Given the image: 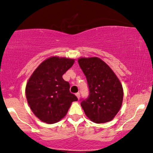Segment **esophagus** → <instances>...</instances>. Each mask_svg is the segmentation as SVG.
<instances>
[{
	"label": "esophagus",
	"instance_id": "1",
	"mask_svg": "<svg viewBox=\"0 0 153 153\" xmlns=\"http://www.w3.org/2000/svg\"><path fill=\"white\" fill-rule=\"evenodd\" d=\"M75 96H77V98H78V99H80V93H76V94H75Z\"/></svg>",
	"mask_w": 153,
	"mask_h": 153
}]
</instances>
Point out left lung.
Segmentation results:
<instances>
[{
	"mask_svg": "<svg viewBox=\"0 0 153 153\" xmlns=\"http://www.w3.org/2000/svg\"><path fill=\"white\" fill-rule=\"evenodd\" d=\"M78 64L89 88L88 99L80 103L85 115L96 124L110 122L122 104L124 92L119 78L99 57H80Z\"/></svg>",
	"mask_w": 153,
	"mask_h": 153,
	"instance_id": "8db88e82",
	"label": "left lung"
}]
</instances>
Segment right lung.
<instances>
[{"label": "right lung", "instance_id": "add662e5", "mask_svg": "<svg viewBox=\"0 0 153 153\" xmlns=\"http://www.w3.org/2000/svg\"><path fill=\"white\" fill-rule=\"evenodd\" d=\"M75 59L51 57L37 67L26 83V97L33 113L47 124L58 122L68 113L73 101H78L70 92L69 82L62 75Z\"/></svg>", "mask_w": 153, "mask_h": 153}]
</instances>
